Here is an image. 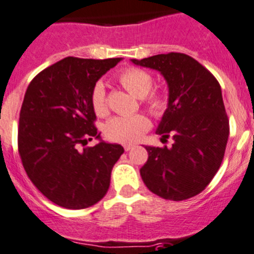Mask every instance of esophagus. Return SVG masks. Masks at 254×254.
<instances>
[{
    "label": "esophagus",
    "instance_id": "34e87169",
    "mask_svg": "<svg viewBox=\"0 0 254 254\" xmlns=\"http://www.w3.org/2000/svg\"><path fill=\"white\" fill-rule=\"evenodd\" d=\"M131 149H132L131 144H125V145H124V150L125 151H129V150H131Z\"/></svg>",
    "mask_w": 254,
    "mask_h": 254
}]
</instances>
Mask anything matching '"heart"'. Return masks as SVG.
I'll return each instance as SVG.
<instances>
[{"label":"heart","mask_w":254,"mask_h":254,"mask_svg":"<svg viewBox=\"0 0 254 254\" xmlns=\"http://www.w3.org/2000/svg\"><path fill=\"white\" fill-rule=\"evenodd\" d=\"M118 80L127 91L141 99L143 105L151 115L160 118L169 109V94L163 89H151L154 77L148 71L129 66L120 71ZM90 100L92 109L99 116H105L108 114V96L105 86L101 81H98L92 86ZM149 129L150 120L145 115L136 114L132 116H115L106 123L104 132L109 140L130 144L143 138V135Z\"/></svg>","instance_id":"obj_1"}]
</instances>
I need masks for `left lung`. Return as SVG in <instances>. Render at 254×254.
<instances>
[{
    "label": "left lung",
    "mask_w": 254,
    "mask_h": 254,
    "mask_svg": "<svg viewBox=\"0 0 254 254\" xmlns=\"http://www.w3.org/2000/svg\"><path fill=\"white\" fill-rule=\"evenodd\" d=\"M136 65L160 71L169 87V109L156 134L167 146H145L140 175L150 191L168 200H186L204 190L219 169L229 136V120L218 80L195 59L162 54Z\"/></svg>",
    "instance_id": "obj_1"
}]
</instances>
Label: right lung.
Listing matches in <instances>:
<instances>
[{
  "instance_id": "obj_1",
  "label": "right lung",
  "mask_w": 254,
  "mask_h": 254,
  "mask_svg": "<svg viewBox=\"0 0 254 254\" xmlns=\"http://www.w3.org/2000/svg\"><path fill=\"white\" fill-rule=\"evenodd\" d=\"M120 58H68L49 66L26 90L18 122V153L26 174L52 203L85 209L104 198L114 164L124 153L119 144L100 141L90 95L92 86Z\"/></svg>"
}]
</instances>
